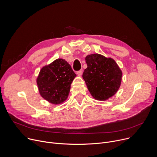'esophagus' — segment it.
Listing matches in <instances>:
<instances>
[{
    "label": "esophagus",
    "mask_w": 157,
    "mask_h": 157,
    "mask_svg": "<svg viewBox=\"0 0 157 157\" xmlns=\"http://www.w3.org/2000/svg\"><path fill=\"white\" fill-rule=\"evenodd\" d=\"M82 73H83L82 70H80L79 71H78L76 73H77V75H78V76H81V75H82Z\"/></svg>",
    "instance_id": "esophagus-1"
}]
</instances>
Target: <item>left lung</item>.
<instances>
[{"instance_id":"8db88e82","label":"left lung","mask_w":157,"mask_h":157,"mask_svg":"<svg viewBox=\"0 0 157 157\" xmlns=\"http://www.w3.org/2000/svg\"><path fill=\"white\" fill-rule=\"evenodd\" d=\"M87 68L82 78L89 91L98 101H105L113 96L120 87L122 73L116 62L99 54L87 55Z\"/></svg>"}]
</instances>
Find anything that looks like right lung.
I'll return each instance as SVG.
<instances>
[{
  "instance_id": "right-lung-1",
  "label": "right lung",
  "mask_w": 157,
  "mask_h": 157,
  "mask_svg": "<svg viewBox=\"0 0 157 157\" xmlns=\"http://www.w3.org/2000/svg\"><path fill=\"white\" fill-rule=\"evenodd\" d=\"M76 76L69 63L57 59L41 69L36 79L41 96L53 104H59L69 95L71 84Z\"/></svg>"
}]
</instances>
